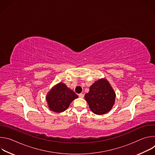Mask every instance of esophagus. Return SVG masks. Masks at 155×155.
Returning a JSON list of instances; mask_svg holds the SVG:
<instances>
[{"label":"esophagus","mask_w":155,"mask_h":155,"mask_svg":"<svg viewBox=\"0 0 155 155\" xmlns=\"http://www.w3.org/2000/svg\"><path fill=\"white\" fill-rule=\"evenodd\" d=\"M78 96H79V97H80V98H83V97H84V94H82V93H81V94H78Z\"/></svg>","instance_id":"obj_1"}]
</instances>
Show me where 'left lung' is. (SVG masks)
<instances>
[{
    "label": "left lung",
    "mask_w": 155,
    "mask_h": 155,
    "mask_svg": "<svg viewBox=\"0 0 155 155\" xmlns=\"http://www.w3.org/2000/svg\"><path fill=\"white\" fill-rule=\"evenodd\" d=\"M116 94L105 78L95 81L84 96L91 111L96 115H103L111 110L115 104Z\"/></svg>",
    "instance_id": "8db88e82"
}]
</instances>
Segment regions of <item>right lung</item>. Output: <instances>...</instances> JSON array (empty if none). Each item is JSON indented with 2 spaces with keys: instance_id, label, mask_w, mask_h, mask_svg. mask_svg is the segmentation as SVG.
I'll use <instances>...</instances> for the list:
<instances>
[{
  "instance_id": "add662e5",
  "label": "right lung",
  "mask_w": 155,
  "mask_h": 155,
  "mask_svg": "<svg viewBox=\"0 0 155 155\" xmlns=\"http://www.w3.org/2000/svg\"><path fill=\"white\" fill-rule=\"evenodd\" d=\"M77 98L78 96L76 93L63 83H59L53 87L46 97L48 107L56 113L65 111Z\"/></svg>"
}]
</instances>
